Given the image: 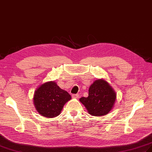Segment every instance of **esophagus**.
<instances>
[{
	"mask_svg": "<svg viewBox=\"0 0 152 152\" xmlns=\"http://www.w3.org/2000/svg\"><path fill=\"white\" fill-rule=\"evenodd\" d=\"M72 97L73 99H78L79 98V95L78 94H73L72 95Z\"/></svg>",
	"mask_w": 152,
	"mask_h": 152,
	"instance_id": "esophagus-1",
	"label": "esophagus"
}]
</instances>
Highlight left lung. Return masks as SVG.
Returning <instances> with one entry per match:
<instances>
[{
    "mask_svg": "<svg viewBox=\"0 0 152 152\" xmlns=\"http://www.w3.org/2000/svg\"><path fill=\"white\" fill-rule=\"evenodd\" d=\"M116 93L108 82L104 79L95 80L89 89L88 97L80 99L88 113L93 116L108 114L114 107Z\"/></svg>",
    "mask_w": 152,
    "mask_h": 152,
    "instance_id": "left-lung-1",
    "label": "left lung"
}]
</instances>
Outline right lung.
<instances>
[{
    "label": "right lung",
    "mask_w": 152,
    "mask_h": 152,
    "mask_svg": "<svg viewBox=\"0 0 152 152\" xmlns=\"http://www.w3.org/2000/svg\"><path fill=\"white\" fill-rule=\"evenodd\" d=\"M71 99L65 90L54 81L45 82L35 90L33 103L37 111L43 117L53 118L59 115L64 105Z\"/></svg>",
    "instance_id": "add662e5"
}]
</instances>
